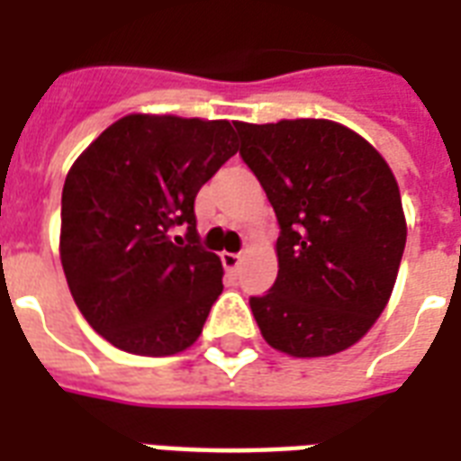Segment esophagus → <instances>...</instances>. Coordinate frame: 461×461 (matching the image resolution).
<instances>
[{"label": "esophagus", "mask_w": 461, "mask_h": 461, "mask_svg": "<svg viewBox=\"0 0 461 461\" xmlns=\"http://www.w3.org/2000/svg\"><path fill=\"white\" fill-rule=\"evenodd\" d=\"M222 266L224 270H230V273H234L239 267V263H241V253H230V251H222Z\"/></svg>", "instance_id": "esophagus-1"}]
</instances>
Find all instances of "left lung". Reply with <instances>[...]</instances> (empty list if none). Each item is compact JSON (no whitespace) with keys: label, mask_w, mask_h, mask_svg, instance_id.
Instances as JSON below:
<instances>
[{"label":"left lung","mask_w":461,"mask_h":461,"mask_svg":"<svg viewBox=\"0 0 461 461\" xmlns=\"http://www.w3.org/2000/svg\"><path fill=\"white\" fill-rule=\"evenodd\" d=\"M234 126L280 222L277 280L251 299L260 335L294 358L349 349L385 311L407 244L393 169L330 119Z\"/></svg>","instance_id":"8db88e82"}]
</instances>
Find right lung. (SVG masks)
I'll list each match as a JSON object with an SVG mask.
<instances>
[{"instance_id":"right-lung-1","label":"right lung","mask_w":461,"mask_h":461,"mask_svg":"<svg viewBox=\"0 0 461 461\" xmlns=\"http://www.w3.org/2000/svg\"><path fill=\"white\" fill-rule=\"evenodd\" d=\"M237 150L227 119L126 114L71 165L61 267L83 318L117 349L172 357L201 337L224 270L198 246L194 203Z\"/></svg>"}]
</instances>
